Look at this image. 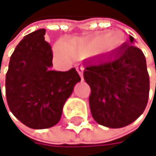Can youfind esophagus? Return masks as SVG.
I'll return each mask as SVG.
<instances>
[{
  "mask_svg": "<svg viewBox=\"0 0 156 156\" xmlns=\"http://www.w3.org/2000/svg\"><path fill=\"white\" fill-rule=\"evenodd\" d=\"M76 69L77 73H79V75L80 76L81 80H83V70H84V67L83 66H76Z\"/></svg>",
  "mask_w": 156,
  "mask_h": 156,
  "instance_id": "1",
  "label": "esophagus"
}]
</instances>
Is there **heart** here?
Listing matches in <instances>:
<instances>
[{
    "label": "heart",
    "instance_id": "heart-1",
    "mask_svg": "<svg viewBox=\"0 0 156 156\" xmlns=\"http://www.w3.org/2000/svg\"><path fill=\"white\" fill-rule=\"evenodd\" d=\"M124 35L119 31L100 33L88 40L76 41L73 43L57 44L54 47L55 55L61 60H69L71 55H88L99 51H111L117 49L124 42Z\"/></svg>",
    "mask_w": 156,
    "mask_h": 156
}]
</instances>
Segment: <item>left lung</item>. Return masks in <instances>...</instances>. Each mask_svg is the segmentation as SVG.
I'll list each match as a JSON object with an SVG mask.
<instances>
[{"label":"left lung","mask_w":156,"mask_h":156,"mask_svg":"<svg viewBox=\"0 0 156 156\" xmlns=\"http://www.w3.org/2000/svg\"><path fill=\"white\" fill-rule=\"evenodd\" d=\"M129 43L84 63L90 108L98 124L118 129L134 122L148 103L150 80L143 52Z\"/></svg>","instance_id":"1"}]
</instances>
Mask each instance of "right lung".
I'll list each match as a JSON object with an SVG mask.
<instances>
[{
    "mask_svg": "<svg viewBox=\"0 0 156 156\" xmlns=\"http://www.w3.org/2000/svg\"><path fill=\"white\" fill-rule=\"evenodd\" d=\"M45 32L41 28L24 37L10 58L5 79L10 111L34 129L58 123L66 101L80 81L75 68L66 72L51 70L52 52L44 40Z\"/></svg>",
    "mask_w": 156,
    "mask_h": 156,
    "instance_id": "obj_1",
    "label": "right lung"
}]
</instances>
